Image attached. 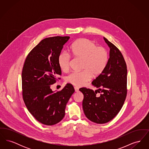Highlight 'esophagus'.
Segmentation results:
<instances>
[{"mask_svg":"<svg viewBox=\"0 0 149 149\" xmlns=\"http://www.w3.org/2000/svg\"><path fill=\"white\" fill-rule=\"evenodd\" d=\"M74 89H75V92H79V88H78V87H77V86H75V87H74Z\"/></svg>","mask_w":149,"mask_h":149,"instance_id":"34e87169","label":"esophagus"}]
</instances>
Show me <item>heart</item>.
<instances>
[{"mask_svg":"<svg viewBox=\"0 0 149 149\" xmlns=\"http://www.w3.org/2000/svg\"><path fill=\"white\" fill-rule=\"evenodd\" d=\"M74 56L83 59L82 69L80 72H73L67 78L68 83L77 86H81L89 81L92 77L99 76L105 69L108 61L107 50L92 41L86 39H79L71 47ZM58 63L61 69L64 71L69 70L70 64V57L66 52L60 54Z\"/></svg>","mask_w":149,"mask_h":149,"instance_id":"heart-1","label":"heart"}]
</instances>
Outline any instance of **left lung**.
Listing matches in <instances>:
<instances>
[{"instance_id": "8db88e82", "label": "left lung", "mask_w": 149, "mask_h": 149, "mask_svg": "<svg viewBox=\"0 0 149 149\" xmlns=\"http://www.w3.org/2000/svg\"><path fill=\"white\" fill-rule=\"evenodd\" d=\"M109 47V58L103 72L92 83L95 92L85 88L83 108L85 116L94 123L102 124L112 120L123 105L127 94V66L120 51L103 37ZM97 92L101 93L97 96Z\"/></svg>"}]
</instances>
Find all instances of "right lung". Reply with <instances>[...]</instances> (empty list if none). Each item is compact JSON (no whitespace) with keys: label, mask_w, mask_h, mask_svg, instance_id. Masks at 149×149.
I'll list each match as a JSON object with an SVG mask.
<instances>
[{"label":"right lung","mask_w":149,"mask_h":149,"mask_svg":"<svg viewBox=\"0 0 149 149\" xmlns=\"http://www.w3.org/2000/svg\"><path fill=\"white\" fill-rule=\"evenodd\" d=\"M69 38L56 36L43 39L29 53L23 68L24 103L30 113L45 125H55L63 119L66 103L75 92L70 84L60 92L51 88L57 76L61 74L58 57Z\"/></svg>","instance_id":"1"}]
</instances>
